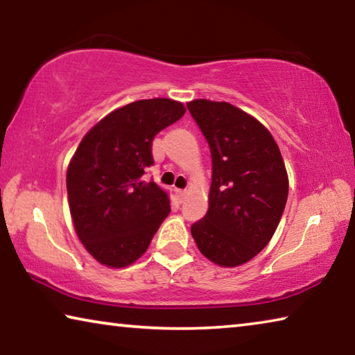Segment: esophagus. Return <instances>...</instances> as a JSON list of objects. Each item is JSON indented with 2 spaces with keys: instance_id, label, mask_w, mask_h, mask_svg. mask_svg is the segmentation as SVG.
<instances>
[{
  "instance_id": "esophagus-1",
  "label": "esophagus",
  "mask_w": 355,
  "mask_h": 355,
  "mask_svg": "<svg viewBox=\"0 0 355 355\" xmlns=\"http://www.w3.org/2000/svg\"><path fill=\"white\" fill-rule=\"evenodd\" d=\"M177 194H178V200L183 202V199L186 197V191L184 189H177Z\"/></svg>"
}]
</instances>
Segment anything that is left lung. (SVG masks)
I'll return each instance as SVG.
<instances>
[{
  "mask_svg": "<svg viewBox=\"0 0 355 355\" xmlns=\"http://www.w3.org/2000/svg\"><path fill=\"white\" fill-rule=\"evenodd\" d=\"M191 116L211 150L208 211L191 227L197 248L222 268L239 266L271 241L288 199L277 142L255 117L227 101L192 100Z\"/></svg>",
  "mask_w": 355,
  "mask_h": 355,
  "instance_id": "1",
  "label": "left lung"
}]
</instances>
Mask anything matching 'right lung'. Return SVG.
<instances>
[{
  "instance_id": "obj_1",
  "label": "right lung",
  "mask_w": 355,
  "mask_h": 355,
  "mask_svg": "<svg viewBox=\"0 0 355 355\" xmlns=\"http://www.w3.org/2000/svg\"><path fill=\"white\" fill-rule=\"evenodd\" d=\"M171 98L137 100L87 131L67 169L76 235L98 263L125 268L148 249L171 213L167 192L142 178L153 164L155 136L183 117Z\"/></svg>"
}]
</instances>
